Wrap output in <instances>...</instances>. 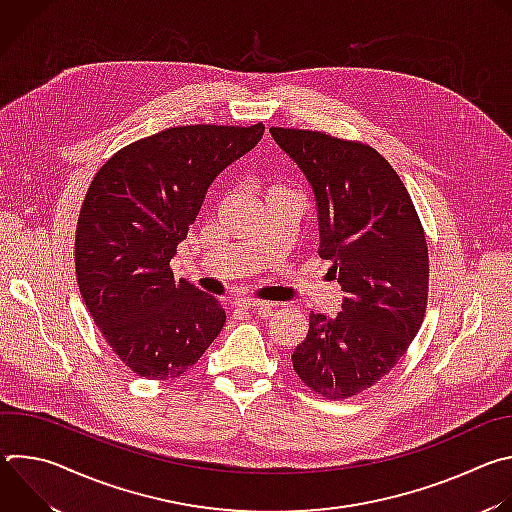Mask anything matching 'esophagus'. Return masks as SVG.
I'll return each mask as SVG.
<instances>
[{"instance_id":"1","label":"esophagus","mask_w":512,"mask_h":512,"mask_svg":"<svg viewBox=\"0 0 512 512\" xmlns=\"http://www.w3.org/2000/svg\"><path fill=\"white\" fill-rule=\"evenodd\" d=\"M235 306H237V308H245V310L255 308V310L271 312L275 304H271V302H263V300H257V298H239V300H235Z\"/></svg>"}]
</instances>
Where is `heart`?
Returning a JSON list of instances; mask_svg holds the SVG:
<instances>
[{
  "label": "heart",
  "mask_w": 512,
  "mask_h": 512,
  "mask_svg": "<svg viewBox=\"0 0 512 512\" xmlns=\"http://www.w3.org/2000/svg\"><path fill=\"white\" fill-rule=\"evenodd\" d=\"M269 190H281V192H291L289 188H285V186H281V184H277V186H271Z\"/></svg>",
  "instance_id": "1"
}]
</instances>
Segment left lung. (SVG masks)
<instances>
[{
  "label": "left lung",
  "mask_w": 512,
  "mask_h": 512,
  "mask_svg": "<svg viewBox=\"0 0 512 512\" xmlns=\"http://www.w3.org/2000/svg\"><path fill=\"white\" fill-rule=\"evenodd\" d=\"M269 131L314 188L318 253L344 291L336 318L310 314L291 362L314 393L348 399L389 375L419 332L429 291L425 233L399 174L369 143Z\"/></svg>",
  "instance_id": "obj_1"
}]
</instances>
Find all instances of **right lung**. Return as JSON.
Wrapping results in <instances>:
<instances>
[{
	"label": "right lung",
	"mask_w": 512,
	"mask_h": 512,
	"mask_svg": "<svg viewBox=\"0 0 512 512\" xmlns=\"http://www.w3.org/2000/svg\"><path fill=\"white\" fill-rule=\"evenodd\" d=\"M263 131V123L170 127L97 170L75 233L77 281L105 342L137 377H182L223 330L221 302L176 279L170 259L210 182Z\"/></svg>",
	"instance_id": "right-lung-1"
}]
</instances>
